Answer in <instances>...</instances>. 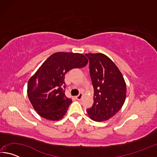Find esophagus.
Masks as SVG:
<instances>
[{"mask_svg":"<svg viewBox=\"0 0 157 157\" xmlns=\"http://www.w3.org/2000/svg\"><path fill=\"white\" fill-rule=\"evenodd\" d=\"M82 96H83V94H79L78 95H77V96H76L75 98H76V99L78 100H80L82 99Z\"/></svg>","mask_w":157,"mask_h":157,"instance_id":"34e87169","label":"esophagus"}]
</instances>
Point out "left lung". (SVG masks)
Instances as JSON below:
<instances>
[{"label": "left lung", "mask_w": 157, "mask_h": 157, "mask_svg": "<svg viewBox=\"0 0 157 157\" xmlns=\"http://www.w3.org/2000/svg\"><path fill=\"white\" fill-rule=\"evenodd\" d=\"M94 86V105L86 110L90 118L105 121L121 109L126 98L123 76L112 61L102 53L85 54Z\"/></svg>", "instance_id": "obj_1"}]
</instances>
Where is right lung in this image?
Here are the masks:
<instances>
[{
  "label": "right lung",
  "instance_id": "add662e5",
  "mask_svg": "<svg viewBox=\"0 0 157 157\" xmlns=\"http://www.w3.org/2000/svg\"><path fill=\"white\" fill-rule=\"evenodd\" d=\"M87 63L84 55L59 52L42 63L28 83L29 100L39 116L50 121L63 118L72 102L65 95L66 73L73 68L84 67Z\"/></svg>",
  "mask_w": 157,
  "mask_h": 157
}]
</instances>
